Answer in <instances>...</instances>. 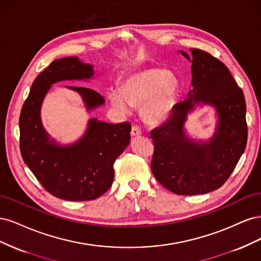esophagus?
Segmentation results:
<instances>
[{
  "label": "esophagus",
  "instance_id": "esophagus-1",
  "mask_svg": "<svg viewBox=\"0 0 261 261\" xmlns=\"http://www.w3.org/2000/svg\"><path fill=\"white\" fill-rule=\"evenodd\" d=\"M132 137H139L141 136V130L139 129L138 126H133L132 132H130Z\"/></svg>",
  "mask_w": 261,
  "mask_h": 261
}]
</instances>
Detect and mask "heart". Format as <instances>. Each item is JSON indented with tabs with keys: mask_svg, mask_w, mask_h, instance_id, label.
Returning a JSON list of instances; mask_svg holds the SVG:
<instances>
[{
	"mask_svg": "<svg viewBox=\"0 0 261 261\" xmlns=\"http://www.w3.org/2000/svg\"><path fill=\"white\" fill-rule=\"evenodd\" d=\"M179 92V81L168 69L143 67L125 78L122 90H111V105L128 111L129 105L140 107L144 120L152 125L168 121L175 110Z\"/></svg>",
	"mask_w": 261,
	"mask_h": 261,
	"instance_id": "b5f03b06",
	"label": "heart"
}]
</instances>
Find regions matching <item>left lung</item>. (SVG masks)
I'll return each mask as SVG.
<instances>
[{
    "instance_id": "8db88e82",
    "label": "left lung",
    "mask_w": 261,
    "mask_h": 261,
    "mask_svg": "<svg viewBox=\"0 0 261 261\" xmlns=\"http://www.w3.org/2000/svg\"><path fill=\"white\" fill-rule=\"evenodd\" d=\"M178 53L192 63V90L176 105L170 120L151 132V171L159 183L177 195L207 194L231 175L247 144L246 102L230 70L209 53L191 49ZM215 110L216 126L207 140L186 129L188 116L198 107Z\"/></svg>"
}]
</instances>
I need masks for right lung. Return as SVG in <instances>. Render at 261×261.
Wrapping results in <instances>:
<instances>
[{
  "label": "right lung",
  "instance_id": "add662e5",
  "mask_svg": "<svg viewBox=\"0 0 261 261\" xmlns=\"http://www.w3.org/2000/svg\"><path fill=\"white\" fill-rule=\"evenodd\" d=\"M94 67L80 58L53 61L30 88L19 117L22 160L41 185L53 196L70 201L93 200L111 187L113 164L129 145V123L111 124L89 118L83 135L74 143L61 144L45 130L41 108L52 85L86 82L94 78ZM66 88L80 94L90 113L106 103L100 93L85 87Z\"/></svg>",
  "mask_w": 261,
  "mask_h": 261
}]
</instances>
